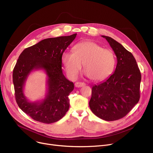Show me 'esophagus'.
Segmentation results:
<instances>
[{"label": "esophagus", "instance_id": "34e87169", "mask_svg": "<svg viewBox=\"0 0 153 153\" xmlns=\"http://www.w3.org/2000/svg\"><path fill=\"white\" fill-rule=\"evenodd\" d=\"M85 85V83L84 82H77L75 83V87H83Z\"/></svg>", "mask_w": 153, "mask_h": 153}]
</instances>
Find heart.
<instances>
[{
    "label": "heart",
    "mask_w": 153,
    "mask_h": 153,
    "mask_svg": "<svg viewBox=\"0 0 153 153\" xmlns=\"http://www.w3.org/2000/svg\"><path fill=\"white\" fill-rule=\"evenodd\" d=\"M61 61L70 79L77 77L83 64L88 77L94 81H101L108 77L113 72L115 64L113 51L90 41L75 45L72 48V53L62 54Z\"/></svg>",
    "instance_id": "heart-1"
}]
</instances>
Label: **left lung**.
<instances>
[{"mask_svg":"<svg viewBox=\"0 0 153 153\" xmlns=\"http://www.w3.org/2000/svg\"><path fill=\"white\" fill-rule=\"evenodd\" d=\"M108 42L117 59L114 73L92 88L89 107L93 114L106 121L126 116L140 98L141 72L133 54L111 37Z\"/></svg>","mask_w":153,"mask_h":153,"instance_id":"left-lung-1","label":"left lung"}]
</instances>
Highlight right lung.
<instances>
[{"label":"right lung","mask_w":153,"mask_h":153,"mask_svg":"<svg viewBox=\"0 0 153 153\" xmlns=\"http://www.w3.org/2000/svg\"><path fill=\"white\" fill-rule=\"evenodd\" d=\"M77 33L46 38L24 50L13 71L15 99L20 108L37 122L52 123L61 119L68 111V96L74 84L64 76L61 57ZM43 69L47 75V92L41 101L31 102L26 98L23 87L30 72Z\"/></svg>","instance_id":"obj_1"}]
</instances>
